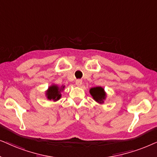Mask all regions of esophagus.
I'll return each mask as SVG.
<instances>
[{
	"instance_id": "34e87169",
	"label": "esophagus",
	"mask_w": 157,
	"mask_h": 157,
	"mask_svg": "<svg viewBox=\"0 0 157 157\" xmlns=\"http://www.w3.org/2000/svg\"><path fill=\"white\" fill-rule=\"evenodd\" d=\"M75 83H76L77 86H81V85L82 84V81L81 80H77Z\"/></svg>"
}]
</instances>
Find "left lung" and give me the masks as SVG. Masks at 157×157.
<instances>
[{
  "label": "left lung",
  "mask_w": 157,
  "mask_h": 157,
  "mask_svg": "<svg viewBox=\"0 0 157 157\" xmlns=\"http://www.w3.org/2000/svg\"><path fill=\"white\" fill-rule=\"evenodd\" d=\"M90 93L92 97L98 103H103L104 100L106 98V93L102 87H92L90 90Z\"/></svg>",
  "instance_id": "obj_1"
}]
</instances>
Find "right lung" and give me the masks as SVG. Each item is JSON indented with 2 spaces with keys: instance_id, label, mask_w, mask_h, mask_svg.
Masks as SVG:
<instances>
[{
  "instance_id": "right-lung-1",
  "label": "right lung",
  "mask_w": 157,
  "mask_h": 157,
  "mask_svg": "<svg viewBox=\"0 0 157 157\" xmlns=\"http://www.w3.org/2000/svg\"><path fill=\"white\" fill-rule=\"evenodd\" d=\"M64 88V86L59 87L57 85H52L49 87L47 91L46 92V96L48 100H52L54 101H57L61 98V91Z\"/></svg>"
}]
</instances>
